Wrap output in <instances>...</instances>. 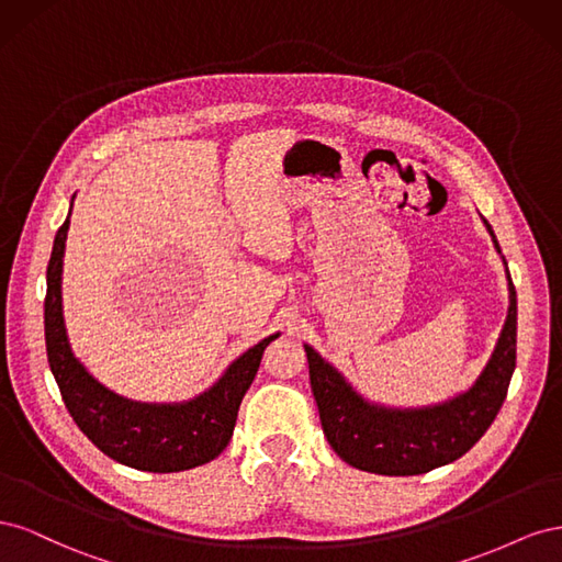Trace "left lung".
Wrapping results in <instances>:
<instances>
[{
    "instance_id": "obj_1",
    "label": "left lung",
    "mask_w": 562,
    "mask_h": 562,
    "mask_svg": "<svg viewBox=\"0 0 562 562\" xmlns=\"http://www.w3.org/2000/svg\"><path fill=\"white\" fill-rule=\"evenodd\" d=\"M483 223L502 252L485 217ZM516 288L508 277V314L479 380L464 394L415 411L368 403L328 361L304 345L321 427L330 448L349 467L380 475H417L454 462L479 443L499 413L516 368Z\"/></svg>"
}]
</instances>
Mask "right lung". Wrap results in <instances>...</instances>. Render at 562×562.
Listing matches in <instances>:
<instances>
[{
    "mask_svg": "<svg viewBox=\"0 0 562 562\" xmlns=\"http://www.w3.org/2000/svg\"><path fill=\"white\" fill-rule=\"evenodd\" d=\"M67 229L70 215L50 250L44 300L46 356L67 413L100 452L131 469L173 473L211 462L227 448L262 353L279 333L250 347L209 391L187 403H138L116 396L89 375L67 342L60 295Z\"/></svg>",
    "mask_w": 562,
    "mask_h": 562,
    "instance_id": "add662e5",
    "label": "right lung"
}]
</instances>
